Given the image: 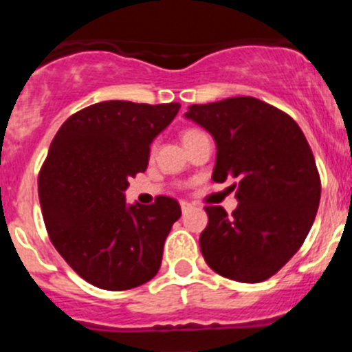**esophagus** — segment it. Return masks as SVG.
<instances>
[{"label":"esophagus","instance_id":"obj_1","mask_svg":"<svg viewBox=\"0 0 352 352\" xmlns=\"http://www.w3.org/2000/svg\"><path fill=\"white\" fill-rule=\"evenodd\" d=\"M179 204H182L183 213H186V211H188V210H190V208H192V204H190V203H186V201H182V203H179Z\"/></svg>","mask_w":352,"mask_h":352}]
</instances>
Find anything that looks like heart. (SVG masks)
Here are the masks:
<instances>
[{
    "label": "heart",
    "mask_w": 352,
    "mask_h": 352,
    "mask_svg": "<svg viewBox=\"0 0 352 352\" xmlns=\"http://www.w3.org/2000/svg\"><path fill=\"white\" fill-rule=\"evenodd\" d=\"M197 133H201V130H195V129L185 130V133H183V142L188 141V139L194 138V135H197ZM153 149H155V144H151V153H153Z\"/></svg>",
    "instance_id": "1"
}]
</instances>
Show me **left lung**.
Listing matches in <instances>:
<instances>
[{
	"label": "left lung",
	"instance_id": "obj_1",
	"mask_svg": "<svg viewBox=\"0 0 352 352\" xmlns=\"http://www.w3.org/2000/svg\"><path fill=\"white\" fill-rule=\"evenodd\" d=\"M186 118L217 142L214 182L236 179L232 214L204 208V261L231 280H268L300 250L316 220L321 178L309 142L287 113L254 96L190 105Z\"/></svg>",
	"mask_w": 352,
	"mask_h": 352
}]
</instances>
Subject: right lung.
<instances>
[{
  "instance_id": "right-lung-1",
  "label": "right lung",
  "mask_w": 352,
  "mask_h": 352,
  "mask_svg": "<svg viewBox=\"0 0 352 352\" xmlns=\"http://www.w3.org/2000/svg\"><path fill=\"white\" fill-rule=\"evenodd\" d=\"M179 107L98 102L72 114L52 139L38 173L43 223L68 266L95 287L126 291L160 270L182 208L167 195L126 206L123 192L144 173L149 144Z\"/></svg>"
}]
</instances>
